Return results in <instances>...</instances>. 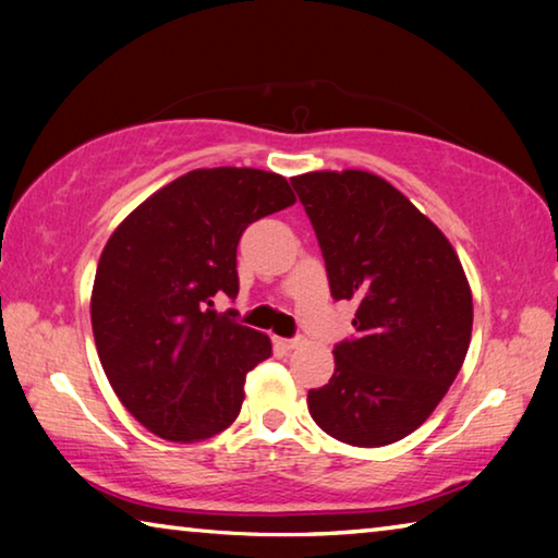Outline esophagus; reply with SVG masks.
<instances>
[{"instance_id": "1", "label": "esophagus", "mask_w": 558, "mask_h": 558, "mask_svg": "<svg viewBox=\"0 0 558 558\" xmlns=\"http://www.w3.org/2000/svg\"><path fill=\"white\" fill-rule=\"evenodd\" d=\"M278 342L286 347V349H298L300 347V337H292V339H278Z\"/></svg>"}]
</instances>
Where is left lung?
Here are the masks:
<instances>
[{
	"label": "left lung",
	"instance_id": "obj_1",
	"mask_svg": "<svg viewBox=\"0 0 558 558\" xmlns=\"http://www.w3.org/2000/svg\"><path fill=\"white\" fill-rule=\"evenodd\" d=\"M323 248L335 300H354L356 337L335 374L310 389L327 436L389 446L436 411L465 362L472 292L442 231L386 179L362 169L292 177Z\"/></svg>",
	"mask_w": 558,
	"mask_h": 558
}]
</instances>
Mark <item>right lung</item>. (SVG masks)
<instances>
[{
    "label": "right lung",
    "instance_id": "obj_1",
    "mask_svg": "<svg viewBox=\"0 0 558 558\" xmlns=\"http://www.w3.org/2000/svg\"><path fill=\"white\" fill-rule=\"evenodd\" d=\"M292 204L276 172L194 169L112 231L93 282V337L112 391L149 433L196 442L235 421L245 374L272 347L211 310L214 295H239L235 248L248 223Z\"/></svg>",
    "mask_w": 558,
    "mask_h": 558
}]
</instances>
